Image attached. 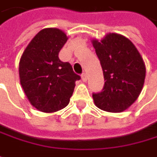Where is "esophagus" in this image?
Segmentation results:
<instances>
[{
    "instance_id": "1",
    "label": "esophagus",
    "mask_w": 157,
    "mask_h": 157,
    "mask_svg": "<svg viewBox=\"0 0 157 157\" xmlns=\"http://www.w3.org/2000/svg\"><path fill=\"white\" fill-rule=\"evenodd\" d=\"M82 80L83 82H86V81H87V75H86L85 73H82Z\"/></svg>"
}]
</instances>
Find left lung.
Masks as SVG:
<instances>
[{"label": "left lung", "instance_id": "8db88e82", "mask_svg": "<svg viewBox=\"0 0 157 157\" xmlns=\"http://www.w3.org/2000/svg\"><path fill=\"white\" fill-rule=\"evenodd\" d=\"M93 44L105 81L101 92L93 93L94 103L106 111L121 112L141 93L146 77L144 61L133 43L121 35L110 33Z\"/></svg>", "mask_w": 157, "mask_h": 157}]
</instances>
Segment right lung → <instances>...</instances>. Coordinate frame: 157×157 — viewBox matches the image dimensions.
<instances>
[{
  "instance_id": "add662e5",
  "label": "right lung",
  "mask_w": 157,
  "mask_h": 157,
  "mask_svg": "<svg viewBox=\"0 0 157 157\" xmlns=\"http://www.w3.org/2000/svg\"><path fill=\"white\" fill-rule=\"evenodd\" d=\"M67 36L58 29H44L30 41L20 61V79L30 103L43 112H55L68 105L76 75L58 54Z\"/></svg>"
}]
</instances>
